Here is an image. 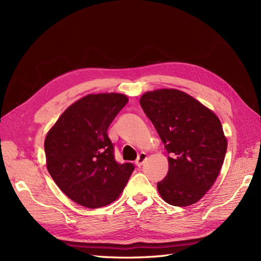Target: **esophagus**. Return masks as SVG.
Listing matches in <instances>:
<instances>
[{
  "instance_id": "esophagus-1",
  "label": "esophagus",
  "mask_w": 261,
  "mask_h": 261,
  "mask_svg": "<svg viewBox=\"0 0 261 261\" xmlns=\"http://www.w3.org/2000/svg\"><path fill=\"white\" fill-rule=\"evenodd\" d=\"M146 160H147V153L141 152V153L138 155L137 160L135 161V164L137 165V167H141V165L144 164V162H145Z\"/></svg>"
}]
</instances>
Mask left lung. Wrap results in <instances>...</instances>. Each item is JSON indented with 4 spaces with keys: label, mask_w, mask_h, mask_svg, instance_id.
I'll list each match as a JSON object with an SVG mask.
<instances>
[{
    "label": "left lung",
    "mask_w": 261,
    "mask_h": 261,
    "mask_svg": "<svg viewBox=\"0 0 261 261\" xmlns=\"http://www.w3.org/2000/svg\"><path fill=\"white\" fill-rule=\"evenodd\" d=\"M140 106L168 150L169 172L156 184L162 199L187 207L199 201L222 168L227 140L219 117L186 92H145Z\"/></svg>",
    "instance_id": "8db88e82"
}]
</instances>
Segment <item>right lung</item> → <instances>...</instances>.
Masks as SVG:
<instances>
[{
  "mask_svg": "<svg viewBox=\"0 0 261 261\" xmlns=\"http://www.w3.org/2000/svg\"><path fill=\"white\" fill-rule=\"evenodd\" d=\"M128 102L123 93H90L61 114L44 139L46 169L69 199L87 208L116 200L134 171L117 163L110 124Z\"/></svg>",
  "mask_w": 261,
  "mask_h": 261,
  "instance_id": "add662e5",
  "label": "right lung"
}]
</instances>
